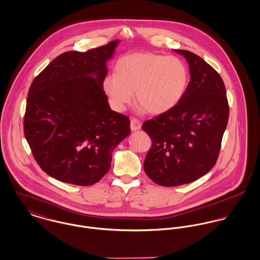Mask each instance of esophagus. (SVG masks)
Instances as JSON below:
<instances>
[{"instance_id":"1","label":"esophagus","mask_w":260,"mask_h":260,"mask_svg":"<svg viewBox=\"0 0 260 260\" xmlns=\"http://www.w3.org/2000/svg\"><path fill=\"white\" fill-rule=\"evenodd\" d=\"M141 127H142L141 121L138 118H132V120H131V129L133 132H136V131L141 129Z\"/></svg>"}]
</instances>
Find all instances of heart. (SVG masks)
Returning a JSON list of instances; mask_svg holds the SVG:
<instances>
[{"mask_svg":"<svg viewBox=\"0 0 260 260\" xmlns=\"http://www.w3.org/2000/svg\"><path fill=\"white\" fill-rule=\"evenodd\" d=\"M188 83V70L180 58L153 53H135L121 57L116 74L102 82L111 107L123 111L134 100L144 110L159 115L173 108L182 98Z\"/></svg>","mask_w":260,"mask_h":260,"instance_id":"heart-1","label":"heart"}]
</instances>
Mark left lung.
Segmentation results:
<instances>
[{
	"mask_svg": "<svg viewBox=\"0 0 260 260\" xmlns=\"http://www.w3.org/2000/svg\"><path fill=\"white\" fill-rule=\"evenodd\" d=\"M189 64L190 81L180 101L143 124L151 139L144 172L155 183H190L215 165L226 128L230 107L219 74L198 55L174 50Z\"/></svg>",
	"mask_w": 260,
	"mask_h": 260,
	"instance_id": "8db88e82",
	"label": "left lung"
}]
</instances>
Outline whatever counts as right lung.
Masks as SVG:
<instances>
[{
    "mask_svg": "<svg viewBox=\"0 0 260 260\" xmlns=\"http://www.w3.org/2000/svg\"><path fill=\"white\" fill-rule=\"evenodd\" d=\"M118 42L59 55L29 87L26 140L40 168L62 182H98L111 168L113 150L131 133V120L111 110L102 87Z\"/></svg>",
    "mask_w": 260,
    "mask_h": 260,
    "instance_id": "obj_1",
    "label": "right lung"
}]
</instances>
